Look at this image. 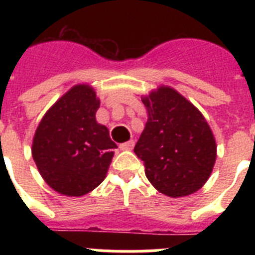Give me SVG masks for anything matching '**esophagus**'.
Returning <instances> with one entry per match:
<instances>
[{"label":"esophagus","mask_w":255,"mask_h":255,"mask_svg":"<svg viewBox=\"0 0 255 255\" xmlns=\"http://www.w3.org/2000/svg\"><path fill=\"white\" fill-rule=\"evenodd\" d=\"M135 145V141L134 140H129L126 141V143L120 144V149L121 150H131Z\"/></svg>","instance_id":"esophagus-1"}]
</instances>
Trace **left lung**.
Wrapping results in <instances>:
<instances>
[{"instance_id":"left-lung-1","label":"left lung","mask_w":255,"mask_h":255,"mask_svg":"<svg viewBox=\"0 0 255 255\" xmlns=\"http://www.w3.org/2000/svg\"><path fill=\"white\" fill-rule=\"evenodd\" d=\"M148 121L134 152L159 193L185 197L206 184L216 162L215 136L203 115L175 89L161 87L141 100Z\"/></svg>"}]
</instances>
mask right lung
Segmentation results:
<instances>
[{
    "label": "right lung",
    "instance_id": "add662e5",
    "mask_svg": "<svg viewBox=\"0 0 255 255\" xmlns=\"http://www.w3.org/2000/svg\"><path fill=\"white\" fill-rule=\"evenodd\" d=\"M100 107L89 85H75L49 108L37 128L31 154L53 190L82 197L105 180L117 148L105 125L96 121Z\"/></svg>",
    "mask_w": 255,
    "mask_h": 255
}]
</instances>
